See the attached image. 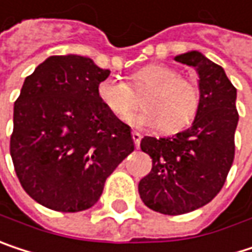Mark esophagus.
Here are the masks:
<instances>
[{"instance_id": "obj_1", "label": "esophagus", "mask_w": 252, "mask_h": 252, "mask_svg": "<svg viewBox=\"0 0 252 252\" xmlns=\"http://www.w3.org/2000/svg\"><path fill=\"white\" fill-rule=\"evenodd\" d=\"M132 140H134V144H135V147L138 149L140 147V143H141V134L140 132H132Z\"/></svg>"}]
</instances>
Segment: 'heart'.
<instances>
[{
	"label": "heart",
	"mask_w": 252,
	"mask_h": 252,
	"mask_svg": "<svg viewBox=\"0 0 252 252\" xmlns=\"http://www.w3.org/2000/svg\"><path fill=\"white\" fill-rule=\"evenodd\" d=\"M131 87L123 80L106 78L98 85V98L118 120L126 121L137 106L134 94H141L143 111L131 118L138 126H158L164 134H174L192 124L200 94L192 80L180 78L167 64L151 63L131 76Z\"/></svg>",
	"instance_id": "1"
}]
</instances>
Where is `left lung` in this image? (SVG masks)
<instances>
[{"instance_id": "obj_1", "label": "left lung", "mask_w": 252, "mask_h": 252, "mask_svg": "<svg viewBox=\"0 0 252 252\" xmlns=\"http://www.w3.org/2000/svg\"><path fill=\"white\" fill-rule=\"evenodd\" d=\"M174 60L197 72L200 102L188 129L167 138L141 140L153 169L140 180L138 193L146 206L164 215L192 212L219 193L234 161L240 118L237 89L219 64L197 50Z\"/></svg>"}]
</instances>
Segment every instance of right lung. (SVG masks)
Here are the masks:
<instances>
[{"label": "right lung", "instance_id": "add662e5", "mask_svg": "<svg viewBox=\"0 0 252 252\" xmlns=\"http://www.w3.org/2000/svg\"><path fill=\"white\" fill-rule=\"evenodd\" d=\"M109 73L89 58L50 56L23 83L10 153L23 189L49 209L94 206L106 177L134 151L131 128L98 98Z\"/></svg>", "mask_w": 252, "mask_h": 252}]
</instances>
